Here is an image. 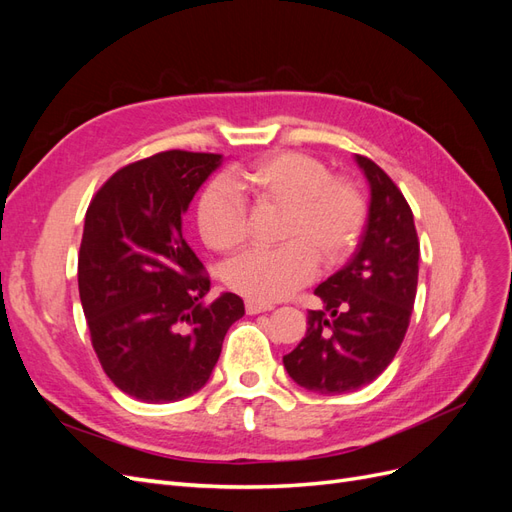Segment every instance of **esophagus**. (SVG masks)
I'll return each mask as SVG.
<instances>
[{"label": "esophagus", "instance_id": "1", "mask_svg": "<svg viewBox=\"0 0 512 512\" xmlns=\"http://www.w3.org/2000/svg\"><path fill=\"white\" fill-rule=\"evenodd\" d=\"M271 305L267 303H258V301H245V312L250 316H256V314H262V312H269Z\"/></svg>", "mask_w": 512, "mask_h": 512}]
</instances>
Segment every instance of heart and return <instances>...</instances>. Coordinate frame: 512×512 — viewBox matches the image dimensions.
Instances as JSON below:
<instances>
[{
  "instance_id": "1",
  "label": "heart",
  "mask_w": 512,
  "mask_h": 512,
  "mask_svg": "<svg viewBox=\"0 0 512 512\" xmlns=\"http://www.w3.org/2000/svg\"><path fill=\"white\" fill-rule=\"evenodd\" d=\"M209 183L196 205L200 239L218 254H237L250 239V213L280 211L275 250H258L224 271L230 290L258 303H273L314 280L324 267L344 262L363 226V198L346 177L329 175L320 160L297 151L271 153L232 179Z\"/></svg>"
}]
</instances>
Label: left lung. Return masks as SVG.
I'll list each match as a JSON object with an SVG mask.
<instances>
[{
	"mask_svg": "<svg viewBox=\"0 0 512 512\" xmlns=\"http://www.w3.org/2000/svg\"><path fill=\"white\" fill-rule=\"evenodd\" d=\"M371 190L367 224L346 265L314 294L307 333L284 356L288 376L307 391L342 395L374 382L404 342L418 284V237L408 200L384 170L354 156Z\"/></svg>",
	"mask_w": 512,
	"mask_h": 512,
	"instance_id": "obj_1",
	"label": "left lung"
}]
</instances>
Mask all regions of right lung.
<instances>
[{"instance_id":"obj_1","label":"right lung","mask_w":512,"mask_h":512,"mask_svg":"<svg viewBox=\"0 0 512 512\" xmlns=\"http://www.w3.org/2000/svg\"><path fill=\"white\" fill-rule=\"evenodd\" d=\"M220 153L164 151L119 168L91 198L79 294L104 374L126 395L168 404L200 391L243 299L205 303L209 275L185 243L181 215Z\"/></svg>"}]
</instances>
